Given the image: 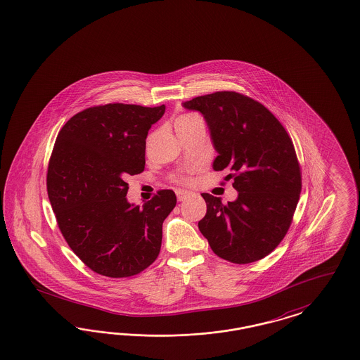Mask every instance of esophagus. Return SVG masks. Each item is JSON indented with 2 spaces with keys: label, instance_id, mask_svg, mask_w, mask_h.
<instances>
[{
  "label": "esophagus",
  "instance_id": "obj_1",
  "mask_svg": "<svg viewBox=\"0 0 360 360\" xmlns=\"http://www.w3.org/2000/svg\"><path fill=\"white\" fill-rule=\"evenodd\" d=\"M175 194H176V198H178L179 202L185 200V199L188 198V197L191 195V193H190V191H186V190H176V191H175Z\"/></svg>",
  "mask_w": 360,
  "mask_h": 360
}]
</instances>
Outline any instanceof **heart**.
I'll use <instances>...</instances> for the list:
<instances>
[{
	"label": "heart",
	"instance_id": "heart-1",
	"mask_svg": "<svg viewBox=\"0 0 360 360\" xmlns=\"http://www.w3.org/2000/svg\"><path fill=\"white\" fill-rule=\"evenodd\" d=\"M174 126H175L176 134H181L184 131H188V130L195 129L199 126H205V122H203V118L197 112H185V114H181L179 117H176ZM179 179H181V182L188 181L186 176H181Z\"/></svg>",
	"mask_w": 360,
	"mask_h": 360
}]
</instances>
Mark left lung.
<instances>
[{
  "mask_svg": "<svg viewBox=\"0 0 360 360\" xmlns=\"http://www.w3.org/2000/svg\"><path fill=\"white\" fill-rule=\"evenodd\" d=\"M184 106L203 114L219 154L212 167L229 172L238 191L226 205L203 193L199 230L224 261H259L282 242L297 209L302 173L294 143L273 112L240 93L215 91Z\"/></svg>",
  "mask_w": 360,
  "mask_h": 360,
  "instance_id": "left-lung-1",
  "label": "left lung"
}]
</instances>
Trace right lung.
<instances>
[{
	"instance_id": "obj_1",
	"label": "right lung",
	"mask_w": 360,
	"mask_h": 360,
	"mask_svg": "<svg viewBox=\"0 0 360 360\" xmlns=\"http://www.w3.org/2000/svg\"><path fill=\"white\" fill-rule=\"evenodd\" d=\"M166 106L108 103L77 112L60 130L48 166L51 209L69 248L94 273L127 278L157 259L173 190L142 207L126 199L127 176L145 170L146 136Z\"/></svg>"
}]
</instances>
